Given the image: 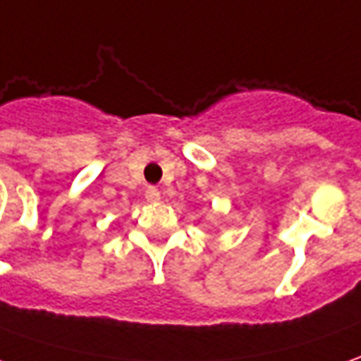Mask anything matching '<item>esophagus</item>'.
Segmentation results:
<instances>
[{
	"instance_id": "1",
	"label": "esophagus",
	"mask_w": 361,
	"mask_h": 361,
	"mask_svg": "<svg viewBox=\"0 0 361 361\" xmlns=\"http://www.w3.org/2000/svg\"><path fill=\"white\" fill-rule=\"evenodd\" d=\"M146 200L148 201L160 200V190H158V188H154V185H148V188H146Z\"/></svg>"
}]
</instances>
